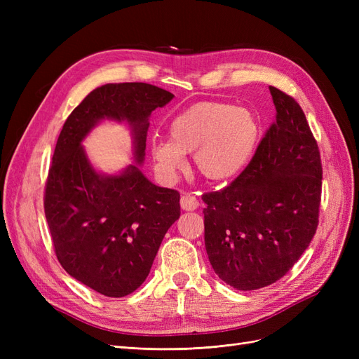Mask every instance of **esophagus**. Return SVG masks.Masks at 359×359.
<instances>
[{
    "label": "esophagus",
    "instance_id": "1",
    "mask_svg": "<svg viewBox=\"0 0 359 359\" xmlns=\"http://www.w3.org/2000/svg\"><path fill=\"white\" fill-rule=\"evenodd\" d=\"M199 206V201L196 196L190 193H184L181 196V208L184 211H194Z\"/></svg>",
    "mask_w": 359,
    "mask_h": 359
}]
</instances>
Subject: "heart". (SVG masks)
Returning <instances> with one entry per match:
<instances>
[{
	"mask_svg": "<svg viewBox=\"0 0 359 359\" xmlns=\"http://www.w3.org/2000/svg\"><path fill=\"white\" fill-rule=\"evenodd\" d=\"M259 136L253 114L222 102H199L169 124V139H153L149 153L157 170L170 178L193 153L194 169L206 181H229L252 157Z\"/></svg>",
	"mask_w": 359,
	"mask_h": 359,
	"instance_id": "obj_1",
	"label": "heart"
}]
</instances>
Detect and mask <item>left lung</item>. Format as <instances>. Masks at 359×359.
I'll return each instance as SVG.
<instances>
[{
	"instance_id": "left-lung-1",
	"label": "left lung",
	"mask_w": 359,
	"mask_h": 359,
	"mask_svg": "<svg viewBox=\"0 0 359 359\" xmlns=\"http://www.w3.org/2000/svg\"><path fill=\"white\" fill-rule=\"evenodd\" d=\"M271 126L248 166L202 201L205 248L215 274L238 290L276 283L306 252L319 224L322 163L293 97L269 86Z\"/></svg>"
}]
</instances>
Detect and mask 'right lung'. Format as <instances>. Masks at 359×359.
I'll list each match as a JSON object with an SVG mask.
<instances>
[{"mask_svg": "<svg viewBox=\"0 0 359 359\" xmlns=\"http://www.w3.org/2000/svg\"><path fill=\"white\" fill-rule=\"evenodd\" d=\"M172 99L144 82L106 83L74 107L57 140L45 189L53 248L73 278L104 297H126L144 283L181 214L180 193L156 186L136 165L118 175L99 173L81 144L103 119L127 121L142 163L148 118Z\"/></svg>", "mask_w": 359, "mask_h": 359, "instance_id": "1", "label": "right lung"}]
</instances>
